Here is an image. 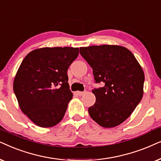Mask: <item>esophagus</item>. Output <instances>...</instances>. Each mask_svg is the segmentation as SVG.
<instances>
[{"label": "esophagus", "instance_id": "1", "mask_svg": "<svg viewBox=\"0 0 161 161\" xmlns=\"http://www.w3.org/2000/svg\"><path fill=\"white\" fill-rule=\"evenodd\" d=\"M85 93H86V91H83V92H82V91H77V94H78V95L79 96H83V95H84V94Z\"/></svg>", "mask_w": 161, "mask_h": 161}]
</instances>
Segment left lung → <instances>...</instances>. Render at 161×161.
<instances>
[{"label":"left lung","mask_w":161,"mask_h":161,"mask_svg":"<svg viewBox=\"0 0 161 161\" xmlns=\"http://www.w3.org/2000/svg\"><path fill=\"white\" fill-rule=\"evenodd\" d=\"M79 50L93 68L96 82L104 84L92 91L96 102L88 108L90 116L102 127H116L130 116L143 97L142 68L124 46L102 45Z\"/></svg>","instance_id":"1"}]
</instances>
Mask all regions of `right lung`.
<instances>
[{"label":"right lung","instance_id":"1","mask_svg":"<svg viewBox=\"0 0 161 161\" xmlns=\"http://www.w3.org/2000/svg\"><path fill=\"white\" fill-rule=\"evenodd\" d=\"M79 48L45 47L28 53L14 76L19 107L40 127H52L63 119L73 93L67 71Z\"/></svg>","mask_w":161,"mask_h":161}]
</instances>
